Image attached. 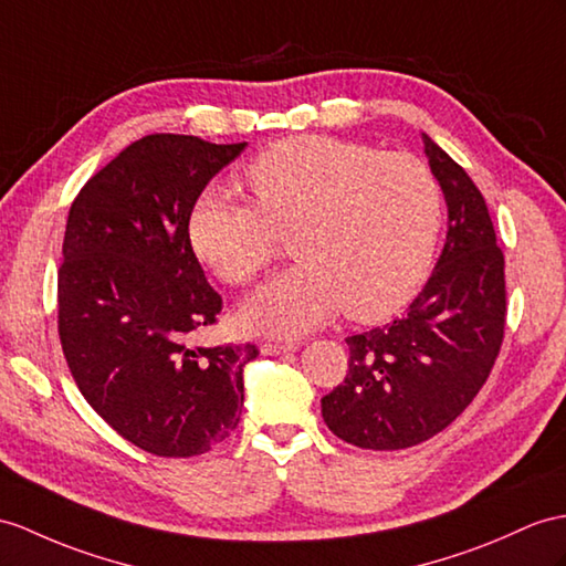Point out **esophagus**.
I'll return each instance as SVG.
<instances>
[{
    "mask_svg": "<svg viewBox=\"0 0 566 566\" xmlns=\"http://www.w3.org/2000/svg\"><path fill=\"white\" fill-rule=\"evenodd\" d=\"M291 350H297V343H261V353L264 355H281Z\"/></svg>",
    "mask_w": 566,
    "mask_h": 566,
    "instance_id": "1",
    "label": "esophagus"
}]
</instances>
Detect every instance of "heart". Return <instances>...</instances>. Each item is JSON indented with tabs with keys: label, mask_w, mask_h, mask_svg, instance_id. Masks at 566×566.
<instances>
[{
	"label": "heart",
	"mask_w": 566,
	"mask_h": 566,
	"mask_svg": "<svg viewBox=\"0 0 566 566\" xmlns=\"http://www.w3.org/2000/svg\"><path fill=\"white\" fill-rule=\"evenodd\" d=\"M254 203L206 191L189 216V242L220 281L247 285L293 235L295 266L242 307L259 334L300 336L340 307L371 322L401 310L432 269L444 220L434 170L334 136H291L247 165Z\"/></svg>",
	"instance_id": "obj_1"
}]
</instances>
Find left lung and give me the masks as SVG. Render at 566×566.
Returning a JSON list of instances; mask_svg holds the SVG:
<instances>
[{
  "label": "left lung",
  "instance_id": "left-lung-1",
  "mask_svg": "<svg viewBox=\"0 0 566 566\" xmlns=\"http://www.w3.org/2000/svg\"><path fill=\"white\" fill-rule=\"evenodd\" d=\"M422 142L449 209L442 256L403 316L346 338V381L322 398L328 430L360 449H408L442 432L488 381L504 340V254L488 203L457 160Z\"/></svg>",
  "mask_w": 566,
  "mask_h": 566
}]
</instances>
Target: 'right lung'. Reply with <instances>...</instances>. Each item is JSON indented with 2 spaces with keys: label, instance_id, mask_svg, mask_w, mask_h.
Wrapping results in <instances>:
<instances>
[{
  "label": "right lung",
  "instance_id": "right-lung-1",
  "mask_svg": "<svg viewBox=\"0 0 566 566\" xmlns=\"http://www.w3.org/2000/svg\"><path fill=\"white\" fill-rule=\"evenodd\" d=\"M244 146L148 134L69 209L57 273L66 365L88 406L156 457H199L240 422L242 369L259 348L189 346L223 310L191 250L189 216Z\"/></svg>",
  "mask_w": 566,
  "mask_h": 566
}]
</instances>
